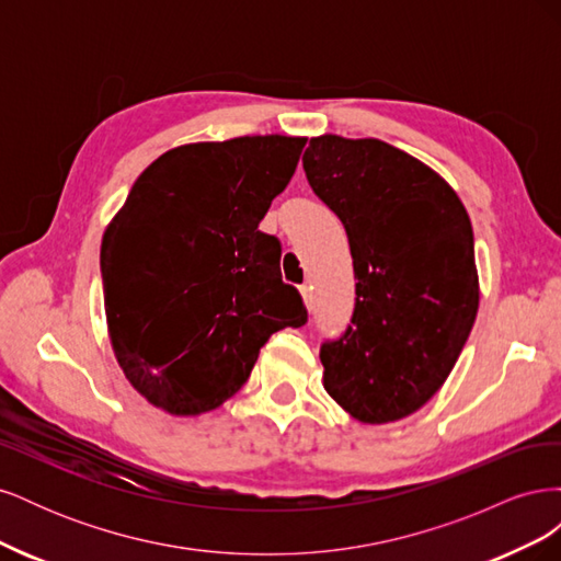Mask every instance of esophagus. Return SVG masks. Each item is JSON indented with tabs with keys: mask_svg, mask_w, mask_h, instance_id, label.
Masks as SVG:
<instances>
[{
	"mask_svg": "<svg viewBox=\"0 0 561 561\" xmlns=\"http://www.w3.org/2000/svg\"><path fill=\"white\" fill-rule=\"evenodd\" d=\"M301 297H304V304H307L309 309H313L316 295H313V287H311V283H304V285H301Z\"/></svg>",
	"mask_w": 561,
	"mask_h": 561,
	"instance_id": "1",
	"label": "esophagus"
}]
</instances>
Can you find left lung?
<instances>
[{
    "instance_id": "obj_1",
    "label": "left lung",
    "mask_w": 561,
    "mask_h": 561,
    "mask_svg": "<svg viewBox=\"0 0 561 561\" xmlns=\"http://www.w3.org/2000/svg\"><path fill=\"white\" fill-rule=\"evenodd\" d=\"M304 173L342 219L351 325L320 346L328 393L363 423L410 416L445 383L478 316L470 217L451 186L381 140L311 138Z\"/></svg>"
}]
</instances>
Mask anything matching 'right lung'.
<instances>
[{
    "instance_id": "right-lung-1",
    "label": "right lung",
    "mask_w": 561,
    "mask_h": 561,
    "mask_svg": "<svg viewBox=\"0 0 561 561\" xmlns=\"http://www.w3.org/2000/svg\"><path fill=\"white\" fill-rule=\"evenodd\" d=\"M307 138L252 135L165 151L135 180L100 248L105 313L124 375L192 416L239 390L260 348L309 313L260 231Z\"/></svg>"
}]
</instances>
